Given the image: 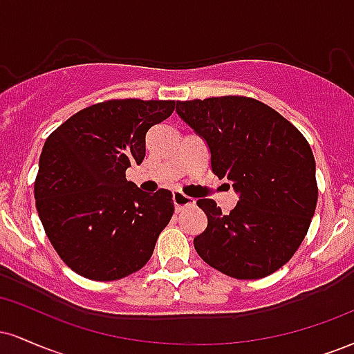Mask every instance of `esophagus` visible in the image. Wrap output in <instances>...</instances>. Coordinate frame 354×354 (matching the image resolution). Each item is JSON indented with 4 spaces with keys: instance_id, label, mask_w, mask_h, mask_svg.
I'll list each match as a JSON object with an SVG mask.
<instances>
[{
    "instance_id": "1",
    "label": "esophagus",
    "mask_w": 354,
    "mask_h": 354,
    "mask_svg": "<svg viewBox=\"0 0 354 354\" xmlns=\"http://www.w3.org/2000/svg\"><path fill=\"white\" fill-rule=\"evenodd\" d=\"M173 203H174V208H176V211H181L183 208H186V206H193L194 200H193V198L186 196V194L174 191V193H173Z\"/></svg>"
}]
</instances>
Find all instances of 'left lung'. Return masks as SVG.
I'll use <instances>...</instances> for the list:
<instances>
[{"instance_id": "left-lung-1", "label": "left lung", "mask_w": 354, "mask_h": 354, "mask_svg": "<svg viewBox=\"0 0 354 354\" xmlns=\"http://www.w3.org/2000/svg\"><path fill=\"white\" fill-rule=\"evenodd\" d=\"M176 111L208 145L213 173L239 194L230 214L213 200H198L208 226L194 238L196 253L231 278L274 273L303 243L318 201L306 138L246 96L178 101Z\"/></svg>"}]
</instances>
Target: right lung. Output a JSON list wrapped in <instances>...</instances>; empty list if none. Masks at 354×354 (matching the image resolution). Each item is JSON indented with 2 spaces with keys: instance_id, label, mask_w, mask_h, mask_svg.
Returning <instances> with one entry per match:
<instances>
[{
  "instance_id": "obj_1",
  "label": "right lung",
  "mask_w": 354,
  "mask_h": 354,
  "mask_svg": "<svg viewBox=\"0 0 354 354\" xmlns=\"http://www.w3.org/2000/svg\"><path fill=\"white\" fill-rule=\"evenodd\" d=\"M174 101L109 100L73 115L48 136L35 200L43 228L75 273L115 281L141 270L173 216L168 189L145 193L126 180L141 165L146 133Z\"/></svg>"
}]
</instances>
